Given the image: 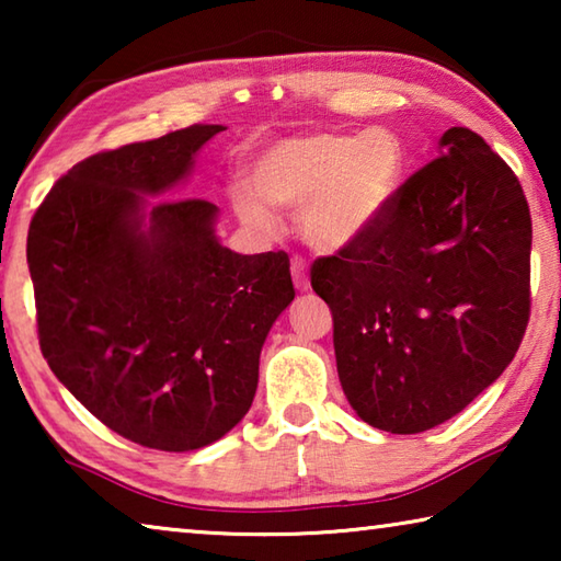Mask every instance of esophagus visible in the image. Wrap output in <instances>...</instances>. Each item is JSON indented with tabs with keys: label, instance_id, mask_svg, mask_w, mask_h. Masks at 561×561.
Returning <instances> with one entry per match:
<instances>
[{
	"label": "esophagus",
	"instance_id": "34e87169",
	"mask_svg": "<svg viewBox=\"0 0 561 561\" xmlns=\"http://www.w3.org/2000/svg\"><path fill=\"white\" fill-rule=\"evenodd\" d=\"M291 279H294V287L299 291H307L309 289V277H307V262L301 257H291Z\"/></svg>",
	"mask_w": 561,
	"mask_h": 561
}]
</instances>
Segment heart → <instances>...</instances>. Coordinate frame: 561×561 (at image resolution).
Returning a JSON list of instances; mask_svg holds the SVG:
<instances>
[{
	"label": "heart",
	"mask_w": 561,
	"mask_h": 561,
	"mask_svg": "<svg viewBox=\"0 0 561 561\" xmlns=\"http://www.w3.org/2000/svg\"><path fill=\"white\" fill-rule=\"evenodd\" d=\"M405 175V148L388 130L307 133L284 138L254 160L250 183L264 203L301 207L299 232L324 252L358 240L381 220ZM247 225L267 227V207L252 193L234 195Z\"/></svg>",
	"instance_id": "heart-1"
}]
</instances>
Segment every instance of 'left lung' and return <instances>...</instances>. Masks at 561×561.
I'll list each match as a JSON object with an SVG mask.
<instances>
[{"instance_id": "left-lung-1", "label": "left lung", "mask_w": 561, "mask_h": 561, "mask_svg": "<svg viewBox=\"0 0 561 561\" xmlns=\"http://www.w3.org/2000/svg\"><path fill=\"white\" fill-rule=\"evenodd\" d=\"M529 250L517 175L474 130H445L381 220L311 264L351 408L411 435L497 381L529 321Z\"/></svg>"}]
</instances>
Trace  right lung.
I'll use <instances>...</instances> for the list:
<instances>
[{
    "label": "right lung",
    "mask_w": 561,
    "mask_h": 561,
    "mask_svg": "<svg viewBox=\"0 0 561 561\" xmlns=\"http://www.w3.org/2000/svg\"><path fill=\"white\" fill-rule=\"evenodd\" d=\"M222 126L101 150L56 180L26 237L46 364L76 401L144 448L185 453L250 411L260 351L294 299L287 252L237 254L217 207L140 195L183 180Z\"/></svg>",
    "instance_id": "add662e5"
}]
</instances>
